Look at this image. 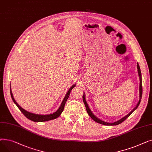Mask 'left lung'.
<instances>
[{
	"label": "left lung",
	"mask_w": 152,
	"mask_h": 152,
	"mask_svg": "<svg viewBox=\"0 0 152 152\" xmlns=\"http://www.w3.org/2000/svg\"><path fill=\"white\" fill-rule=\"evenodd\" d=\"M137 71H138V74H139V79H140V84H139V100L137 103V104L136 105V107H135L131 112L127 114L126 116H125L124 117H123V118H121V119H119V120L116 121V122H114V123H107V122H105L103 121L102 120H101V119H100L99 118H98L97 117L95 116L92 112V111L91 110V109L89 108L88 105H87V103L86 100V97H85V94H84V95L83 96V102L84 103V105L86 106V110H87V113H88V115L91 116V118L93 119V120H94L95 122H97L98 123H100L101 124H103V125H105V126H115V125H118V124H121V123H123L124 120H126V119L128 118L132 113L133 111L134 110H136L137 108V107H139L140 103V100H141V99H142V75H141V71H140V66H139V63H137Z\"/></svg>",
	"instance_id": "8db88e82"
}]
</instances>
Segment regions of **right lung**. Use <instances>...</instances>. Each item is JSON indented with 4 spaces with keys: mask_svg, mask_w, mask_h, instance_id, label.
<instances>
[{
    "mask_svg": "<svg viewBox=\"0 0 152 152\" xmlns=\"http://www.w3.org/2000/svg\"><path fill=\"white\" fill-rule=\"evenodd\" d=\"M76 84H73L72 86L69 89L68 91L67 92L65 98L63 100L61 104L60 105V107H59V108L54 112L52 114H49V115H37V114H34V113H32L29 112V111H27L26 110H25V109H23V108H21L18 103L17 102L15 101V99L13 98V95L12 94V92L11 90V87H10V95H11V97L13 101V102L15 103V105L18 107V108L20 109V110L21 111V113L25 115L27 118H28L30 120L33 121L34 122H44V121H49V120H52V119H54L57 118L60 115L61 113L63 112L64 107H65V105L67 99L69 97V95L70 94V92L71 91V90L73 89L74 87H75Z\"/></svg>",
    "mask_w": 152,
    "mask_h": 152,
    "instance_id": "1",
    "label": "right lung"
}]
</instances>
